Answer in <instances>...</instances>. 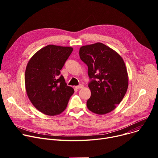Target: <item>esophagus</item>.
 <instances>
[{
  "mask_svg": "<svg viewBox=\"0 0 158 158\" xmlns=\"http://www.w3.org/2000/svg\"><path fill=\"white\" fill-rule=\"evenodd\" d=\"M83 87H84V86L82 85H79L76 86V89H81V88H83Z\"/></svg>",
  "mask_w": 158,
  "mask_h": 158,
  "instance_id": "34e87169",
  "label": "esophagus"
}]
</instances>
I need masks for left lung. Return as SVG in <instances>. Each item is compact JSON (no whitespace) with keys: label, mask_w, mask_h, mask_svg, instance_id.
<instances>
[{"label":"left lung","mask_w":158,"mask_h":158,"mask_svg":"<svg viewBox=\"0 0 158 158\" xmlns=\"http://www.w3.org/2000/svg\"><path fill=\"white\" fill-rule=\"evenodd\" d=\"M79 56L88 66L90 79L88 108L98 114L111 112L120 103L128 88V75L123 59L102 43L81 47Z\"/></svg>","instance_id":"8db88e82"}]
</instances>
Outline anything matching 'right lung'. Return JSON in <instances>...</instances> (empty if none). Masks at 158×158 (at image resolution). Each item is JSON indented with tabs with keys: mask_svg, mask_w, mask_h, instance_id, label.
<instances>
[{
	"mask_svg": "<svg viewBox=\"0 0 158 158\" xmlns=\"http://www.w3.org/2000/svg\"><path fill=\"white\" fill-rule=\"evenodd\" d=\"M72 51V47L48 45L38 51L28 62L25 73L27 94L41 113L51 116L61 113L74 93L60 75Z\"/></svg>",
	"mask_w": 158,
	"mask_h": 158,
	"instance_id": "right-lung-1",
	"label": "right lung"
}]
</instances>
